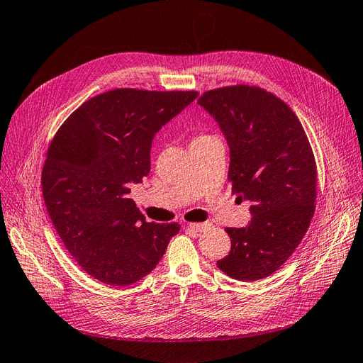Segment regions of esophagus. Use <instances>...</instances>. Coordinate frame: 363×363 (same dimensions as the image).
<instances>
[{"label":"esophagus","instance_id":"esophagus-1","mask_svg":"<svg viewBox=\"0 0 363 363\" xmlns=\"http://www.w3.org/2000/svg\"><path fill=\"white\" fill-rule=\"evenodd\" d=\"M208 226H210L208 223H189V225H187V228L192 229V230H195V232H202V230H206Z\"/></svg>","mask_w":363,"mask_h":363}]
</instances>
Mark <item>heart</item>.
Masks as SVG:
<instances>
[{
	"instance_id": "heart-1",
	"label": "heart",
	"mask_w": 363,
	"mask_h": 363,
	"mask_svg": "<svg viewBox=\"0 0 363 363\" xmlns=\"http://www.w3.org/2000/svg\"><path fill=\"white\" fill-rule=\"evenodd\" d=\"M201 137H208V135H199V137H196V138H201Z\"/></svg>"
}]
</instances>
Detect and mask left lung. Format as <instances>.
Listing matches in <instances>:
<instances>
[{
    "mask_svg": "<svg viewBox=\"0 0 363 363\" xmlns=\"http://www.w3.org/2000/svg\"><path fill=\"white\" fill-rule=\"evenodd\" d=\"M230 150L232 194L252 202V222L226 228L230 252L217 260L229 277H268L291 257L314 216L317 168L303 128L284 101L249 84L202 94Z\"/></svg>",
    "mask_w": 363,
    "mask_h": 363,
    "instance_id": "8db88e82",
    "label": "left lung"
}]
</instances>
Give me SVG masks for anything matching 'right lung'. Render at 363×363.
<instances>
[{
	"mask_svg": "<svg viewBox=\"0 0 363 363\" xmlns=\"http://www.w3.org/2000/svg\"><path fill=\"white\" fill-rule=\"evenodd\" d=\"M196 91L121 88L72 111L46 153L41 187L62 242L91 277L128 286L153 271L180 225L149 223L128 198L150 172L155 134Z\"/></svg>",
	"mask_w": 363,
	"mask_h": 363,
	"instance_id": "1",
	"label": "right lung"
}]
</instances>
